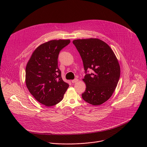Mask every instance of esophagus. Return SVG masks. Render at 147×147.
Masks as SVG:
<instances>
[{
  "mask_svg": "<svg viewBox=\"0 0 147 147\" xmlns=\"http://www.w3.org/2000/svg\"><path fill=\"white\" fill-rule=\"evenodd\" d=\"M78 80L77 79V78H76V79H74V80H73L72 81H71V82L72 83H76L77 82H78Z\"/></svg>",
  "mask_w": 147,
  "mask_h": 147,
  "instance_id": "obj_1",
  "label": "esophagus"
}]
</instances>
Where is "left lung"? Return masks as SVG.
<instances>
[{
  "mask_svg": "<svg viewBox=\"0 0 147 147\" xmlns=\"http://www.w3.org/2000/svg\"><path fill=\"white\" fill-rule=\"evenodd\" d=\"M83 61L86 75L82 80L86 90L82 94L84 101L93 105L106 102L113 93L120 76L118 60L110 46L97 38L73 41ZM92 69L91 74L87 73Z\"/></svg>",
  "mask_w": 147,
  "mask_h": 147,
  "instance_id": "1",
  "label": "left lung"
}]
</instances>
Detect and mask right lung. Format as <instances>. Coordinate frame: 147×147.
<instances>
[{
	"mask_svg": "<svg viewBox=\"0 0 147 147\" xmlns=\"http://www.w3.org/2000/svg\"><path fill=\"white\" fill-rule=\"evenodd\" d=\"M70 42L51 40L39 46L32 54L26 67V84L32 96L46 107L63 99L69 84L64 82L58 67L60 51Z\"/></svg>",
	"mask_w": 147,
	"mask_h": 147,
	"instance_id": "right-lung-1",
	"label": "right lung"
}]
</instances>
